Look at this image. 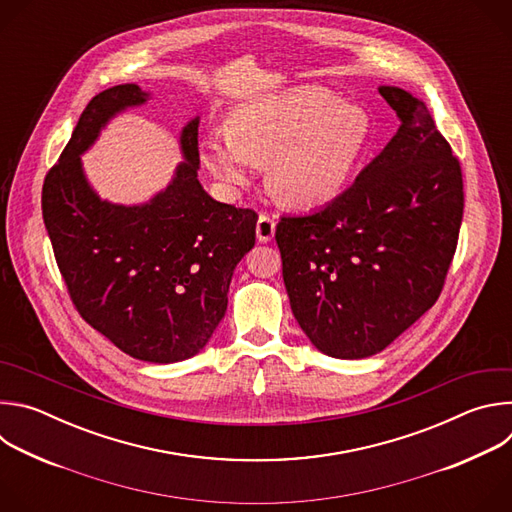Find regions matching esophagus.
Segmentation results:
<instances>
[{"label":"esophagus","mask_w":512,"mask_h":512,"mask_svg":"<svg viewBox=\"0 0 512 512\" xmlns=\"http://www.w3.org/2000/svg\"><path fill=\"white\" fill-rule=\"evenodd\" d=\"M255 231H257V241L259 243H269L273 239V235H275V221H273L271 216H267V214H259V221H257Z\"/></svg>","instance_id":"esophagus-1"}]
</instances>
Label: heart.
Wrapping results in <instances>:
<instances>
[{
  "instance_id": "1",
  "label": "heart",
  "mask_w": 512,
  "mask_h": 512,
  "mask_svg": "<svg viewBox=\"0 0 512 512\" xmlns=\"http://www.w3.org/2000/svg\"><path fill=\"white\" fill-rule=\"evenodd\" d=\"M369 113L322 87H296L243 105L200 145L202 164L239 194L269 162V186L287 204L320 208L348 186L371 139Z\"/></svg>"
}]
</instances>
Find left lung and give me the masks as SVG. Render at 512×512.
Returning a JSON list of instances; mask_svg holds the SVG:
<instances>
[{
    "instance_id": "1",
    "label": "left lung",
    "mask_w": 512,
    "mask_h": 512,
    "mask_svg": "<svg viewBox=\"0 0 512 512\" xmlns=\"http://www.w3.org/2000/svg\"><path fill=\"white\" fill-rule=\"evenodd\" d=\"M379 93L401 119L385 150L334 202L275 231L291 312L346 360L385 350L440 298L464 212L460 162L425 103Z\"/></svg>"
}]
</instances>
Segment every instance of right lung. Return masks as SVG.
<instances>
[{
	"label": "right lung",
	"mask_w": 512,
	"mask_h": 512,
	"mask_svg": "<svg viewBox=\"0 0 512 512\" xmlns=\"http://www.w3.org/2000/svg\"><path fill=\"white\" fill-rule=\"evenodd\" d=\"M150 99L133 83L93 97L46 174L42 214L81 316L125 354L170 364L198 354L225 318L257 214L214 200L198 182V115L180 131L184 162L166 188L137 204L97 194L81 156L113 117Z\"/></svg>",
	"instance_id": "1"
}]
</instances>
